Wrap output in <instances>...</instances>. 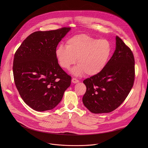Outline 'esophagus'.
Masks as SVG:
<instances>
[{
  "instance_id": "1",
  "label": "esophagus",
  "mask_w": 148,
  "mask_h": 148,
  "mask_svg": "<svg viewBox=\"0 0 148 148\" xmlns=\"http://www.w3.org/2000/svg\"><path fill=\"white\" fill-rule=\"evenodd\" d=\"M72 82L73 84H76V83H79V80H77V79H76V78H73V79H72Z\"/></svg>"
}]
</instances>
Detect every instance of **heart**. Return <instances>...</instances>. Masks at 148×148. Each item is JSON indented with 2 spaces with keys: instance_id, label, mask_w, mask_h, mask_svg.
<instances>
[{
  "instance_id": "b5f03b06",
  "label": "heart",
  "mask_w": 148,
  "mask_h": 148,
  "mask_svg": "<svg viewBox=\"0 0 148 148\" xmlns=\"http://www.w3.org/2000/svg\"><path fill=\"white\" fill-rule=\"evenodd\" d=\"M112 53L110 42L106 39L95 38L85 34L75 35L68 39L65 47L60 44L55 54L60 66L68 69L76 62L71 72L75 76L86 73L93 76L106 67Z\"/></svg>"
}]
</instances>
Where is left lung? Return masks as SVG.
Wrapping results in <instances>:
<instances>
[{
  "instance_id": "obj_1",
  "label": "left lung",
  "mask_w": 148,
  "mask_h": 148,
  "mask_svg": "<svg viewBox=\"0 0 148 148\" xmlns=\"http://www.w3.org/2000/svg\"><path fill=\"white\" fill-rule=\"evenodd\" d=\"M116 49L105 68L83 81L85 106L93 113H109L125 100L134 84V59L130 49L116 37Z\"/></svg>"
}]
</instances>
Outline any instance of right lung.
<instances>
[{
	"label": "right lung",
	"instance_id": "right-lung-1",
	"mask_svg": "<svg viewBox=\"0 0 148 148\" xmlns=\"http://www.w3.org/2000/svg\"><path fill=\"white\" fill-rule=\"evenodd\" d=\"M70 27L36 31L29 35L15 53V84L25 103L34 110H51L61 101L71 77L58 63L55 51Z\"/></svg>",
	"mask_w": 148,
	"mask_h": 148
}]
</instances>
